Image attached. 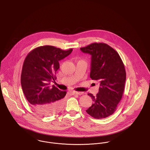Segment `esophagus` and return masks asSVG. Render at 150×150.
I'll return each instance as SVG.
<instances>
[{
    "label": "esophagus",
    "instance_id": "34e87169",
    "mask_svg": "<svg viewBox=\"0 0 150 150\" xmlns=\"http://www.w3.org/2000/svg\"><path fill=\"white\" fill-rule=\"evenodd\" d=\"M73 94H76V95H81L83 94V92H76V91H74Z\"/></svg>",
    "mask_w": 150,
    "mask_h": 150
}]
</instances>
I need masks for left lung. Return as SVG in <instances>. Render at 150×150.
I'll return each instance as SVG.
<instances>
[{
  "label": "left lung",
  "instance_id": "obj_1",
  "mask_svg": "<svg viewBox=\"0 0 150 150\" xmlns=\"http://www.w3.org/2000/svg\"><path fill=\"white\" fill-rule=\"evenodd\" d=\"M80 50L91 55L90 77L100 82L96 96L88 94L93 102L86 112L95 119L107 117L115 112L123 96L126 80L123 61L117 52L104 43H93Z\"/></svg>",
  "mask_w": 150,
  "mask_h": 150
}]
</instances>
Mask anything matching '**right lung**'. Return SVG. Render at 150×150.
I'll return each mask as SVG.
<instances>
[{
    "label": "right lung",
    "mask_w": 150,
    "mask_h": 150,
    "mask_svg": "<svg viewBox=\"0 0 150 150\" xmlns=\"http://www.w3.org/2000/svg\"><path fill=\"white\" fill-rule=\"evenodd\" d=\"M73 49L62 50L53 46H43L30 52L25 58L21 73L23 93L32 108L43 116L59 112L64 105L66 91L53 86L59 61L70 54Z\"/></svg>",
    "instance_id": "add662e5"
}]
</instances>
